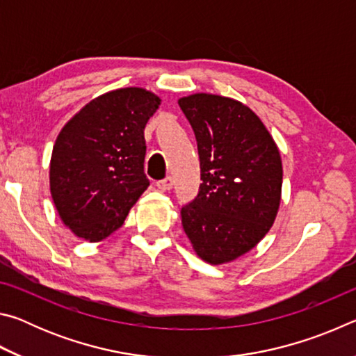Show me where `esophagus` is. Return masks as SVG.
I'll return each instance as SVG.
<instances>
[{
    "instance_id": "esophagus-1",
    "label": "esophagus",
    "mask_w": 356,
    "mask_h": 356,
    "mask_svg": "<svg viewBox=\"0 0 356 356\" xmlns=\"http://www.w3.org/2000/svg\"><path fill=\"white\" fill-rule=\"evenodd\" d=\"M172 185H174V182H172V177H165L163 180H159V182H156V186H159V188L161 190V191H168V190H171L172 188Z\"/></svg>"
}]
</instances>
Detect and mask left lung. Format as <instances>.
Wrapping results in <instances>:
<instances>
[{
  "instance_id": "8db88e82",
  "label": "left lung",
  "mask_w": 356,
  "mask_h": 356,
  "mask_svg": "<svg viewBox=\"0 0 356 356\" xmlns=\"http://www.w3.org/2000/svg\"><path fill=\"white\" fill-rule=\"evenodd\" d=\"M197 143L200 193L182 207V226L202 261H236L273 226L281 202L278 146L257 114L215 94L179 99Z\"/></svg>"
}]
</instances>
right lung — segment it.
I'll list each match as a JSON object with an SVG mask.
<instances>
[{
    "instance_id": "right-lung-1",
    "label": "right lung",
    "mask_w": 356,
    "mask_h": 356,
    "mask_svg": "<svg viewBox=\"0 0 356 356\" xmlns=\"http://www.w3.org/2000/svg\"><path fill=\"white\" fill-rule=\"evenodd\" d=\"M160 97L122 88L89 102L59 131L50 161V191L76 237L100 242L124 225L149 186L144 127Z\"/></svg>"
}]
</instances>
